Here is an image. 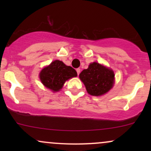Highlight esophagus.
<instances>
[{
  "mask_svg": "<svg viewBox=\"0 0 151 151\" xmlns=\"http://www.w3.org/2000/svg\"><path fill=\"white\" fill-rule=\"evenodd\" d=\"M76 71H77V74H78V75H79V73H80V71H81V70H80V69H79V68H77V70H76Z\"/></svg>",
  "mask_w": 151,
  "mask_h": 151,
  "instance_id": "34e87169",
  "label": "esophagus"
}]
</instances>
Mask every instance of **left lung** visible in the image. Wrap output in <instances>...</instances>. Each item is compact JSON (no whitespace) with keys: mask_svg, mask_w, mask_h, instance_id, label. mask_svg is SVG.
Returning <instances> with one entry per match:
<instances>
[{"mask_svg":"<svg viewBox=\"0 0 151 151\" xmlns=\"http://www.w3.org/2000/svg\"><path fill=\"white\" fill-rule=\"evenodd\" d=\"M114 76L113 70L98 62L91 63L79 74L87 92L96 96L104 94L113 87Z\"/></svg>","mask_w":151,"mask_h":151,"instance_id":"obj_1","label":"left lung"}]
</instances>
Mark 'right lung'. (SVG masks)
Returning <instances> with one entry per match:
<instances>
[{"label": "right lung", "instance_id": "1", "mask_svg": "<svg viewBox=\"0 0 151 151\" xmlns=\"http://www.w3.org/2000/svg\"><path fill=\"white\" fill-rule=\"evenodd\" d=\"M77 76V72L72 67L67 66L60 60H55L42 69L40 79L43 85L55 92L62 89L66 81Z\"/></svg>", "mask_w": 151, "mask_h": 151}]
</instances>
